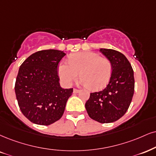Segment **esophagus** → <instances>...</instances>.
Instances as JSON below:
<instances>
[{
  "label": "esophagus",
  "mask_w": 156,
  "mask_h": 156,
  "mask_svg": "<svg viewBox=\"0 0 156 156\" xmlns=\"http://www.w3.org/2000/svg\"><path fill=\"white\" fill-rule=\"evenodd\" d=\"M73 91H74V93H80V90H78V89H76V88H74V90H73Z\"/></svg>",
  "instance_id": "esophagus-1"
}]
</instances>
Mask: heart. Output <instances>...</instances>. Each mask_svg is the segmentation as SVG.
Segmentation results:
<instances>
[{
    "label": "heart",
    "mask_w": 156,
    "mask_h": 156,
    "mask_svg": "<svg viewBox=\"0 0 156 156\" xmlns=\"http://www.w3.org/2000/svg\"><path fill=\"white\" fill-rule=\"evenodd\" d=\"M112 70V63L109 59L93 52L74 53L69 57V62L61 61L58 68L59 77L63 84L71 85L80 72V82L90 90L105 87L110 80Z\"/></svg>",
    "instance_id": "obj_1"
}]
</instances>
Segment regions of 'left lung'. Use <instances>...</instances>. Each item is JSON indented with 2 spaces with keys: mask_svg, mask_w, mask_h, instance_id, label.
Listing matches in <instances>:
<instances>
[{
  "mask_svg": "<svg viewBox=\"0 0 156 156\" xmlns=\"http://www.w3.org/2000/svg\"><path fill=\"white\" fill-rule=\"evenodd\" d=\"M100 51L112 63V74L104 89L90 93L85 108L92 119L107 124L119 120L127 111L134 91V72L129 61L120 52L105 48Z\"/></svg>",
  "mask_w": 156,
  "mask_h": 156,
  "instance_id": "1",
  "label": "left lung"
}]
</instances>
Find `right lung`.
<instances>
[{
  "mask_svg": "<svg viewBox=\"0 0 156 156\" xmlns=\"http://www.w3.org/2000/svg\"><path fill=\"white\" fill-rule=\"evenodd\" d=\"M66 53L43 50L29 56L19 69L15 93L22 113L34 124L50 125L62 117L73 88L62 89L58 66Z\"/></svg>",
  "mask_w": 156,
  "mask_h": 156,
  "instance_id": "add662e5",
  "label": "right lung"
}]
</instances>
